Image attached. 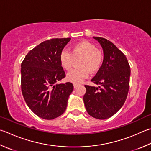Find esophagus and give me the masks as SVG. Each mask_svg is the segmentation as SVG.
Here are the masks:
<instances>
[{
	"label": "esophagus",
	"mask_w": 151,
	"mask_h": 151,
	"mask_svg": "<svg viewBox=\"0 0 151 151\" xmlns=\"http://www.w3.org/2000/svg\"><path fill=\"white\" fill-rule=\"evenodd\" d=\"M78 86V84H73V86H74V88H77Z\"/></svg>",
	"instance_id": "34e87169"
}]
</instances>
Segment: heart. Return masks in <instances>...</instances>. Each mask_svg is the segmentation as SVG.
I'll return each instance as SVG.
<instances>
[{"label": "heart", "instance_id": "b5f03b06", "mask_svg": "<svg viewBox=\"0 0 151 151\" xmlns=\"http://www.w3.org/2000/svg\"><path fill=\"white\" fill-rule=\"evenodd\" d=\"M80 58V68L70 70L67 75V81L75 84L82 83L88 76L90 72H98L102 66L104 57L102 52L96 49L94 44L88 41H83L74 45L70 52L66 49L61 52L60 64L64 69L69 70L73 66L74 59Z\"/></svg>", "mask_w": 151, "mask_h": 151}]
</instances>
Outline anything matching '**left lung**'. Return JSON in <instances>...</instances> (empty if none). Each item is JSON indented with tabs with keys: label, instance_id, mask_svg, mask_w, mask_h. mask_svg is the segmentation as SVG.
<instances>
[{
	"label": "left lung",
	"instance_id": "left-lung-1",
	"mask_svg": "<svg viewBox=\"0 0 151 151\" xmlns=\"http://www.w3.org/2000/svg\"><path fill=\"white\" fill-rule=\"evenodd\" d=\"M93 38L102 47L104 60L91 81L101 87L85 85L86 92L83 100L90 116L106 119L114 116L124 104L129 88L131 70L125 55L113 43L103 37Z\"/></svg>",
	"mask_w": 151,
	"mask_h": 151
}]
</instances>
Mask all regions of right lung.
<instances>
[{
	"mask_svg": "<svg viewBox=\"0 0 151 151\" xmlns=\"http://www.w3.org/2000/svg\"><path fill=\"white\" fill-rule=\"evenodd\" d=\"M70 38L45 41L26 55L21 65V86L24 100L38 117L53 119L64 113L73 90L70 83L57 84L65 73L59 55Z\"/></svg>",
	"mask_w": 151,
	"mask_h": 151,
	"instance_id": "right-lung-1",
	"label": "right lung"
}]
</instances>
